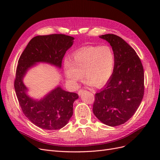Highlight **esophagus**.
<instances>
[{"instance_id": "obj_1", "label": "esophagus", "mask_w": 160, "mask_h": 160, "mask_svg": "<svg viewBox=\"0 0 160 160\" xmlns=\"http://www.w3.org/2000/svg\"><path fill=\"white\" fill-rule=\"evenodd\" d=\"M83 91H85V89H80V90H79V91H78V94L79 95H81V94L83 93Z\"/></svg>"}]
</instances>
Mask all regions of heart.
Segmentation results:
<instances>
[{
  "label": "heart",
  "instance_id": "heart-1",
  "mask_svg": "<svg viewBox=\"0 0 160 160\" xmlns=\"http://www.w3.org/2000/svg\"><path fill=\"white\" fill-rule=\"evenodd\" d=\"M115 62V55L110 47H85L75 52L71 60H65V73L70 83L77 85L84 72L87 83L100 88L112 76Z\"/></svg>",
  "mask_w": 160,
  "mask_h": 160
}]
</instances>
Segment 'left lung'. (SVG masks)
Wrapping results in <instances>:
<instances>
[{"instance_id": "1", "label": "left lung", "mask_w": 160, "mask_h": 160, "mask_svg": "<svg viewBox=\"0 0 160 160\" xmlns=\"http://www.w3.org/2000/svg\"><path fill=\"white\" fill-rule=\"evenodd\" d=\"M100 38L110 43L116 62L107 86L95 95L93 111L104 124L118 126L132 117L142 102L143 67L136 52L122 38L113 34Z\"/></svg>"}]
</instances>
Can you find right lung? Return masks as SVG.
<instances>
[{
    "label": "right lung",
    "instance_id": "right-lung-1",
    "mask_svg": "<svg viewBox=\"0 0 160 160\" xmlns=\"http://www.w3.org/2000/svg\"><path fill=\"white\" fill-rule=\"evenodd\" d=\"M73 40V37L63 34L35 37L18 59L14 83L18 103L24 115L41 129L56 130L64 127L73 113L72 106L78 94L65 91L59 86L42 99L35 101L26 94L22 79L27 70L38 62L61 67L62 59Z\"/></svg>",
    "mask_w": 160,
    "mask_h": 160
}]
</instances>
